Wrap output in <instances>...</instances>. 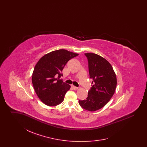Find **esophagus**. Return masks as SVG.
<instances>
[{
    "mask_svg": "<svg viewBox=\"0 0 147 147\" xmlns=\"http://www.w3.org/2000/svg\"><path fill=\"white\" fill-rule=\"evenodd\" d=\"M71 88H72L74 90H77V89H78V87H76V86H74V85H71Z\"/></svg>",
    "mask_w": 147,
    "mask_h": 147,
    "instance_id": "34e87169",
    "label": "esophagus"
}]
</instances>
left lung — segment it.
<instances>
[{"instance_id":"8db88e82","label":"left lung","mask_w":147,"mask_h":147,"mask_svg":"<svg viewBox=\"0 0 147 147\" xmlns=\"http://www.w3.org/2000/svg\"><path fill=\"white\" fill-rule=\"evenodd\" d=\"M88 59L89 78L92 80L86 100H79L82 107L95 111L103 107L113 95L117 78L112 65L101 56L93 53H85Z\"/></svg>"}]
</instances>
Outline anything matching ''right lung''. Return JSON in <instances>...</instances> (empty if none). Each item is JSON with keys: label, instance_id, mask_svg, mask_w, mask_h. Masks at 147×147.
<instances>
[{"label": "right lung", "instance_id": "right-lung-1", "mask_svg": "<svg viewBox=\"0 0 147 147\" xmlns=\"http://www.w3.org/2000/svg\"><path fill=\"white\" fill-rule=\"evenodd\" d=\"M78 54L61 49L42 57L35 65L32 83L37 96L45 105L52 106L62 103L70 85L60 80L67 63Z\"/></svg>", "mask_w": 147, "mask_h": 147}]
</instances>
